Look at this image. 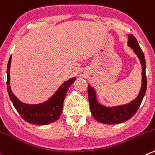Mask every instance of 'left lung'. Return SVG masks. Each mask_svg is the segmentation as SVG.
Segmentation results:
<instances>
[{
  "mask_svg": "<svg viewBox=\"0 0 155 155\" xmlns=\"http://www.w3.org/2000/svg\"><path fill=\"white\" fill-rule=\"evenodd\" d=\"M128 45L134 50L135 53L140 60L142 67V83L140 92L134 101L125 105L107 107L97 103L95 97V91L88 85V94L91 112L94 119L104 124H117L130 120L136 114L140 107L147 88V77L145 75V59L137 40L133 35H129Z\"/></svg>",
  "mask_w": 155,
  "mask_h": 155,
  "instance_id": "1",
  "label": "left lung"
}]
</instances>
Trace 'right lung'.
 Returning <instances> with one entry per match:
<instances>
[{"instance_id":"add662e5","label":"right lung","mask_w":155,"mask_h":155,"mask_svg":"<svg viewBox=\"0 0 155 155\" xmlns=\"http://www.w3.org/2000/svg\"><path fill=\"white\" fill-rule=\"evenodd\" d=\"M11 64V56L9 59L7 68V91L13 106L19 113L21 117L31 124L47 125L59 119L62 113L64 100L67 90L75 82L76 77L66 81L61 85L58 91L47 101L39 104H27L21 102L13 94L10 86V68Z\"/></svg>"}]
</instances>
